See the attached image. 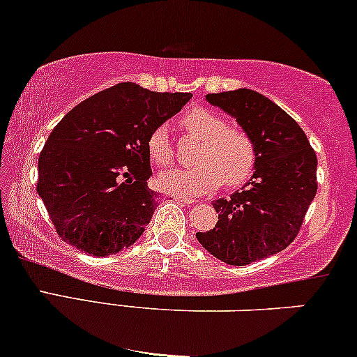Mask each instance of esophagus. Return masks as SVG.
<instances>
[{
    "label": "esophagus",
    "mask_w": 357,
    "mask_h": 357,
    "mask_svg": "<svg viewBox=\"0 0 357 357\" xmlns=\"http://www.w3.org/2000/svg\"><path fill=\"white\" fill-rule=\"evenodd\" d=\"M174 200L178 203H183V205H192V203H195V200H192V198H183V197H177V195L174 197Z\"/></svg>",
    "instance_id": "34e87169"
}]
</instances>
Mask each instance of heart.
Returning a JSON list of instances; mask_svg holds the SVG:
<instances>
[{"mask_svg":"<svg viewBox=\"0 0 357 357\" xmlns=\"http://www.w3.org/2000/svg\"><path fill=\"white\" fill-rule=\"evenodd\" d=\"M187 131L198 139L195 167L174 169L157 175V185L174 195L197 197L220 187L243 183L254 169L256 149L246 131L226 126V119L205 108H193L182 119ZM152 162L167 167L174 162V147L165 126L155 128L147 139Z\"/></svg>","mask_w":357,"mask_h":357,"instance_id":"heart-1","label":"heart"}]
</instances>
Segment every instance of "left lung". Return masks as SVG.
I'll use <instances>...</instances> for the list:
<instances>
[{
    "mask_svg": "<svg viewBox=\"0 0 357 357\" xmlns=\"http://www.w3.org/2000/svg\"><path fill=\"white\" fill-rule=\"evenodd\" d=\"M206 101L249 134L256 162L243 188L213 202L218 221L197 239L220 261L248 266L284 251L298 234L317 195V154L297 121L257 91L208 93Z\"/></svg>",
    "mask_w": 357,
    "mask_h": 357,
    "instance_id": "1",
    "label": "left lung"
}]
</instances>
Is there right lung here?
<instances>
[{
  "label": "right lung",
  "mask_w": 357,
  "mask_h": 357,
  "mask_svg": "<svg viewBox=\"0 0 357 357\" xmlns=\"http://www.w3.org/2000/svg\"><path fill=\"white\" fill-rule=\"evenodd\" d=\"M190 98L124 82L68 111L37 162V193L60 238L96 257L141 238L157 206L147 139Z\"/></svg>",
  "instance_id": "1"
}]
</instances>
